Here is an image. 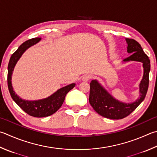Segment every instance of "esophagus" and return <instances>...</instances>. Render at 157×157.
Wrapping results in <instances>:
<instances>
[{"instance_id":"esophagus-1","label":"esophagus","mask_w":157,"mask_h":157,"mask_svg":"<svg viewBox=\"0 0 157 157\" xmlns=\"http://www.w3.org/2000/svg\"><path fill=\"white\" fill-rule=\"evenodd\" d=\"M90 78H91V76L90 75H85L83 76H82V81H84V82H87Z\"/></svg>"}]
</instances>
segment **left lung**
<instances>
[{
	"mask_svg": "<svg viewBox=\"0 0 157 157\" xmlns=\"http://www.w3.org/2000/svg\"><path fill=\"white\" fill-rule=\"evenodd\" d=\"M128 44L127 51L131 55L124 61H136L143 63L144 76L140 85V97L132 103H124L113 98L96 80L90 82L89 101L91 106L99 115L112 120L123 119L131 114L141 104L146 96L149 85V73L150 61L147 55L137 41L133 39H126Z\"/></svg>",
	"mask_w": 157,
	"mask_h": 157,
	"instance_id": "1",
	"label": "left lung"
}]
</instances>
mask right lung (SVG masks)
Here are the masks:
<instances>
[{
	"instance_id": "right-lung-1",
	"label": "right lung",
	"mask_w": 157,
	"mask_h": 157,
	"mask_svg": "<svg viewBox=\"0 0 157 157\" xmlns=\"http://www.w3.org/2000/svg\"><path fill=\"white\" fill-rule=\"evenodd\" d=\"M41 40V37L32 38L22 44L17 51L13 52L10 58L8 64L7 84L8 88L12 99L16 102L22 110L29 115L35 117H47L55 113L61 106L65 100L66 94L75 87V83L70 84L57 90L47 98L37 100V101H28L20 98L13 90L11 85V75L17 60L21 57L23 52L29 47L34 45Z\"/></svg>"
}]
</instances>
